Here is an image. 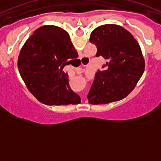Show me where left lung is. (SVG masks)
Segmentation results:
<instances>
[{
    "mask_svg": "<svg viewBox=\"0 0 161 161\" xmlns=\"http://www.w3.org/2000/svg\"><path fill=\"white\" fill-rule=\"evenodd\" d=\"M89 42L97 48L96 56L106 59L98 70L88 94L89 103L108 104L126 97L143 75L145 62L139 43L120 25L106 24L92 31Z\"/></svg>",
    "mask_w": 161,
    "mask_h": 161,
    "instance_id": "obj_1",
    "label": "left lung"
}]
</instances>
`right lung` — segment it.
<instances>
[{
  "label": "right lung",
  "instance_id": "add662e5",
  "mask_svg": "<svg viewBox=\"0 0 161 161\" xmlns=\"http://www.w3.org/2000/svg\"><path fill=\"white\" fill-rule=\"evenodd\" d=\"M78 57L70 36L55 25L38 28L25 41L18 59L19 73L29 91L45 105L80 103L69 87L65 65Z\"/></svg>",
  "mask_w": 161,
  "mask_h": 161
}]
</instances>
